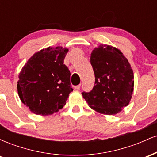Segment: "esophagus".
Here are the masks:
<instances>
[{
	"instance_id": "esophagus-1",
	"label": "esophagus",
	"mask_w": 157,
	"mask_h": 157,
	"mask_svg": "<svg viewBox=\"0 0 157 157\" xmlns=\"http://www.w3.org/2000/svg\"><path fill=\"white\" fill-rule=\"evenodd\" d=\"M80 86H81V84L77 85V86H75V89H80Z\"/></svg>"
}]
</instances>
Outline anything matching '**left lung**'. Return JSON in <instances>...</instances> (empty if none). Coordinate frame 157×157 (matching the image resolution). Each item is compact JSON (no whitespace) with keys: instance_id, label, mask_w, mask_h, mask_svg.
<instances>
[{"instance_id":"left-lung-1","label":"left lung","mask_w":157,"mask_h":157,"mask_svg":"<svg viewBox=\"0 0 157 157\" xmlns=\"http://www.w3.org/2000/svg\"><path fill=\"white\" fill-rule=\"evenodd\" d=\"M94 86L82 97L91 109L100 113L116 114L128 105L134 91V73L117 48L100 45L91 54Z\"/></svg>"}]
</instances>
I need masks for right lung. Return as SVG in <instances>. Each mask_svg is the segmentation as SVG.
Wrapping results in <instances>:
<instances>
[{
  "mask_svg": "<svg viewBox=\"0 0 157 157\" xmlns=\"http://www.w3.org/2000/svg\"><path fill=\"white\" fill-rule=\"evenodd\" d=\"M67 48L48 47L34 55L19 75L17 92L29 109L37 115L57 112L73 91L70 71L63 63Z\"/></svg>",
  "mask_w": 157,
  "mask_h": 157,
  "instance_id": "1",
  "label": "right lung"
}]
</instances>
